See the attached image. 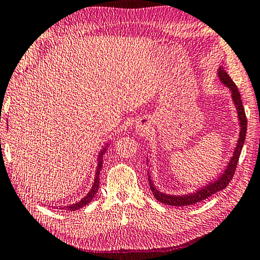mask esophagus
Returning a JSON list of instances; mask_svg holds the SVG:
<instances>
[{"label":"esophagus","mask_w":260,"mask_h":260,"mask_svg":"<svg viewBox=\"0 0 260 260\" xmlns=\"http://www.w3.org/2000/svg\"><path fill=\"white\" fill-rule=\"evenodd\" d=\"M146 126H149L148 124H144V127H146ZM147 128H148V127H147ZM144 129H146V128H144Z\"/></svg>","instance_id":"obj_1"}]
</instances>
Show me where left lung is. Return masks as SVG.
Instances as JSON below:
<instances>
[{
	"label": "left lung",
	"instance_id": "left-lung-1",
	"mask_svg": "<svg viewBox=\"0 0 260 260\" xmlns=\"http://www.w3.org/2000/svg\"><path fill=\"white\" fill-rule=\"evenodd\" d=\"M218 76L220 78V80L222 81V83H225V85L230 87V89L232 90L233 101H234L236 109H237V113H239L241 132H240V139H239V142H237V147L234 151V155H233L230 164H228V166H227V170L225 171V173L220 177V179H218L217 181H213L212 183H210L209 186H205L204 188L200 189V190L196 191L195 193H190V195L171 196V195H166V193H162L159 190H157L156 187L153 186V183L150 180V177H149V179H148L149 186H150L153 196L156 197V200L161 202V203L167 204V205H173V206H186V205H192V204L200 203V202L209 199L210 196H212L213 193H215L217 191H220V190H222V189H225L228 184H230L233 177H234L237 162H239V158H240L241 151H242V147H243L244 140H245L246 116H245L243 104H242L240 91H239V89H237V87L234 83V81L232 80V78L228 76L227 72L225 71V69H223L222 67L219 68Z\"/></svg>",
	"mask_w": 260,
	"mask_h": 260
}]
</instances>
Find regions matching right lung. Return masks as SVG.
<instances>
[{
	"mask_svg": "<svg viewBox=\"0 0 260 260\" xmlns=\"http://www.w3.org/2000/svg\"><path fill=\"white\" fill-rule=\"evenodd\" d=\"M105 150V148L103 149V151ZM101 152L100 155V159H99V166H98V172H96V178H95V181H94V184L93 187H91L89 193H87V196L85 197V199H82L80 202H78V203L76 204H72V205H69V206H64L65 210H70V211H76V210H79L81 209L82 206L87 205L88 203H90V201L93 200V197L96 195V192H98L99 190V187H100V172L101 170H102V164H103V159H101V156L104 155V152ZM61 209V208H59Z\"/></svg>",
	"mask_w": 260,
	"mask_h": 260,
	"instance_id": "add662e5",
	"label": "right lung"
}]
</instances>
